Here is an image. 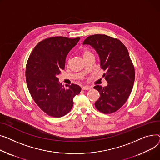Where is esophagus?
Listing matches in <instances>:
<instances>
[{
  "instance_id": "34e87169",
  "label": "esophagus",
  "mask_w": 160,
  "mask_h": 160,
  "mask_svg": "<svg viewBox=\"0 0 160 160\" xmlns=\"http://www.w3.org/2000/svg\"><path fill=\"white\" fill-rule=\"evenodd\" d=\"M90 88H91V87H89V86H84V87H82V90H90Z\"/></svg>"
}]
</instances>
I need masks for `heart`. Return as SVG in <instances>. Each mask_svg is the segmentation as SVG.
Returning a JSON list of instances; mask_svg holds the SVG:
<instances>
[{"label": "heart", "mask_w": 160, "mask_h": 160, "mask_svg": "<svg viewBox=\"0 0 160 160\" xmlns=\"http://www.w3.org/2000/svg\"><path fill=\"white\" fill-rule=\"evenodd\" d=\"M91 53H92L91 52H90V51L88 50H83V52H82V55H83L84 58H85L86 56H87V55H90V54H91Z\"/></svg>", "instance_id": "1"}]
</instances>
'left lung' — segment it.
<instances>
[{"label": "left lung", "mask_w": 160, "mask_h": 160, "mask_svg": "<svg viewBox=\"0 0 160 160\" xmlns=\"http://www.w3.org/2000/svg\"><path fill=\"white\" fill-rule=\"evenodd\" d=\"M83 44H89L95 49L100 67L106 72L102 76L107 86L93 87L100 93L95 107L104 114L113 113L125 104L134 82L135 70L128 50L119 39L102 34L90 35Z\"/></svg>", "instance_id": "1"}]
</instances>
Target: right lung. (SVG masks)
Wrapping results in <instances>:
<instances>
[{"mask_svg": "<svg viewBox=\"0 0 160 160\" xmlns=\"http://www.w3.org/2000/svg\"><path fill=\"white\" fill-rule=\"evenodd\" d=\"M80 38L53 37L36 45L28 58L26 80L36 104L48 115L60 118L72 109L73 99L81 88L76 84L62 86L57 77L65 67L66 58Z\"/></svg>", "mask_w": 160, "mask_h": 160, "instance_id": "add662e5", "label": "right lung"}]
</instances>
